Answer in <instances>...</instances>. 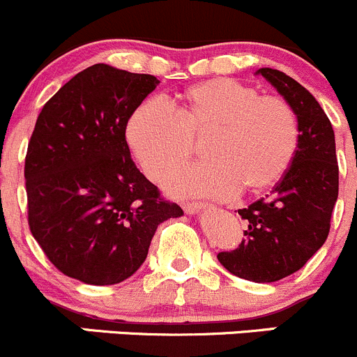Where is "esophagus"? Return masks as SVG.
Instances as JSON below:
<instances>
[{"label":"esophagus","instance_id":"1","mask_svg":"<svg viewBox=\"0 0 357 357\" xmlns=\"http://www.w3.org/2000/svg\"><path fill=\"white\" fill-rule=\"evenodd\" d=\"M211 207V204H205V202H183V208H185L188 214H195L200 208Z\"/></svg>","mask_w":357,"mask_h":357}]
</instances>
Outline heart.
<instances>
[{"instance_id":"1","label":"heart","mask_w":357,"mask_h":357,"mask_svg":"<svg viewBox=\"0 0 357 357\" xmlns=\"http://www.w3.org/2000/svg\"><path fill=\"white\" fill-rule=\"evenodd\" d=\"M212 136L211 164L176 172L169 190L228 199L242 188L262 192L289 169L298 143L294 110L235 79H211L185 89L171 109L146 102L131 115L128 142L153 181H164L195 153V138Z\"/></svg>"}]
</instances>
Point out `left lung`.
<instances>
[{"label":"left lung","mask_w":357,"mask_h":357,"mask_svg":"<svg viewBox=\"0 0 357 357\" xmlns=\"http://www.w3.org/2000/svg\"><path fill=\"white\" fill-rule=\"evenodd\" d=\"M259 74L297 115V150L271 195L238 208L247 225L242 243L219 252L218 259L235 276L271 283L298 271L328 238L338 197V164L332 122L314 96L276 68H259Z\"/></svg>","instance_id":"8db88e82"}]
</instances>
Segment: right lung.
I'll return each instance as SVG.
<instances>
[{"label": "right lung", "mask_w": 357, "mask_h": 357, "mask_svg": "<svg viewBox=\"0 0 357 357\" xmlns=\"http://www.w3.org/2000/svg\"><path fill=\"white\" fill-rule=\"evenodd\" d=\"M158 82L95 63L38 115L24 167L29 228L70 278L124 282L146 259L157 226L183 214L139 172L126 142L128 121Z\"/></svg>", "instance_id": "right-lung-1"}]
</instances>
